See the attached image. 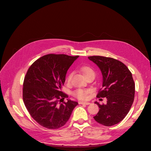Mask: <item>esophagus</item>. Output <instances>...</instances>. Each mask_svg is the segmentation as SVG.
I'll return each instance as SVG.
<instances>
[{"mask_svg":"<svg viewBox=\"0 0 151 151\" xmlns=\"http://www.w3.org/2000/svg\"><path fill=\"white\" fill-rule=\"evenodd\" d=\"M79 104H86V105H88L90 104V102H83V101H79Z\"/></svg>","mask_w":151,"mask_h":151,"instance_id":"34e87169","label":"esophagus"}]
</instances>
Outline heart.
Wrapping results in <instances>:
<instances>
[{
    "mask_svg": "<svg viewBox=\"0 0 151 151\" xmlns=\"http://www.w3.org/2000/svg\"><path fill=\"white\" fill-rule=\"evenodd\" d=\"M80 71L82 72V73L85 77V78H87V77L91 75H94V72L93 71V70L90 67L87 66H83L81 67ZM71 76L72 75L70 73L68 75L67 77L68 82H69L70 81ZM89 93H90V91L88 90H84V89L79 88V89L76 90L73 92V94L78 99L81 100H85L87 99L88 94H89Z\"/></svg>",
    "mask_w": 151,
    "mask_h": 151,
    "instance_id": "obj_1",
    "label": "heart"
}]
</instances>
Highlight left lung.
<instances>
[{
  "instance_id": "left-lung-1",
  "label": "left lung",
  "mask_w": 151,
  "mask_h": 151,
  "mask_svg": "<svg viewBox=\"0 0 151 151\" xmlns=\"http://www.w3.org/2000/svg\"><path fill=\"white\" fill-rule=\"evenodd\" d=\"M100 69L103 75L102 87L97 97H106V104H100L99 111L93 118L104 126H112L121 122L127 115L133 104L135 84L131 72L121 61L111 57L90 56Z\"/></svg>"
}]
</instances>
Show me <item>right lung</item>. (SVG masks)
<instances>
[{
  "label": "right lung",
  "instance_id": "obj_1",
  "mask_svg": "<svg viewBox=\"0 0 151 151\" xmlns=\"http://www.w3.org/2000/svg\"><path fill=\"white\" fill-rule=\"evenodd\" d=\"M78 57L47 54L29 68L23 83V101L31 116L41 126L48 129L63 127L78 104L69 99L64 101L68 96L61 91L69 68Z\"/></svg>",
  "mask_w": 151,
  "mask_h": 151
}]
</instances>
